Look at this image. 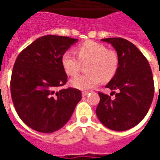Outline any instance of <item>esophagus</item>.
Instances as JSON below:
<instances>
[{
  "label": "esophagus",
  "instance_id": "34e87169",
  "mask_svg": "<svg viewBox=\"0 0 160 160\" xmlns=\"http://www.w3.org/2000/svg\"><path fill=\"white\" fill-rule=\"evenodd\" d=\"M88 93H89V92H82V96H83V97H86V96H87V95H88Z\"/></svg>",
  "mask_w": 160,
  "mask_h": 160
}]
</instances>
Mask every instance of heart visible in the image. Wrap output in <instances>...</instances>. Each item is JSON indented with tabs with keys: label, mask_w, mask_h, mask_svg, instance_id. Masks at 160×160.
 <instances>
[{
	"label": "heart",
	"mask_w": 160,
	"mask_h": 160,
	"mask_svg": "<svg viewBox=\"0 0 160 160\" xmlns=\"http://www.w3.org/2000/svg\"><path fill=\"white\" fill-rule=\"evenodd\" d=\"M78 56L72 51H66L62 56V65L68 75L73 76L80 71L81 63L90 62L87 74H81L70 80L71 86L80 90L93 88L100 83L110 80L118 69V56L113 51L99 42L86 41L78 49Z\"/></svg>",
	"instance_id": "heart-1"
}]
</instances>
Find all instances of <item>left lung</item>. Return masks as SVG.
<instances>
[{
	"label": "left lung",
	"mask_w": 160,
	"mask_h": 160,
	"mask_svg": "<svg viewBox=\"0 0 160 160\" xmlns=\"http://www.w3.org/2000/svg\"><path fill=\"white\" fill-rule=\"evenodd\" d=\"M101 40L111 43L118 54V69L106 87L119 92L113 100L98 92L100 102L96 114L111 130H128L141 122L151 106L154 94L151 68L143 54L129 41L121 38Z\"/></svg>",
	"instance_id": "1"
}]
</instances>
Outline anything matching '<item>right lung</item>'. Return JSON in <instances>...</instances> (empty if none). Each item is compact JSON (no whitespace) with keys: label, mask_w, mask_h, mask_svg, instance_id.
Instances as JSON below:
<instances>
[{"label":"right lung","mask_w":160,"mask_h":160,"mask_svg":"<svg viewBox=\"0 0 160 160\" xmlns=\"http://www.w3.org/2000/svg\"><path fill=\"white\" fill-rule=\"evenodd\" d=\"M78 39L46 35L19 54L11 77V95L20 119L34 130L53 133L72 117L81 99L80 90L56 89L66 84L62 56Z\"/></svg>","instance_id":"add662e5"}]
</instances>
